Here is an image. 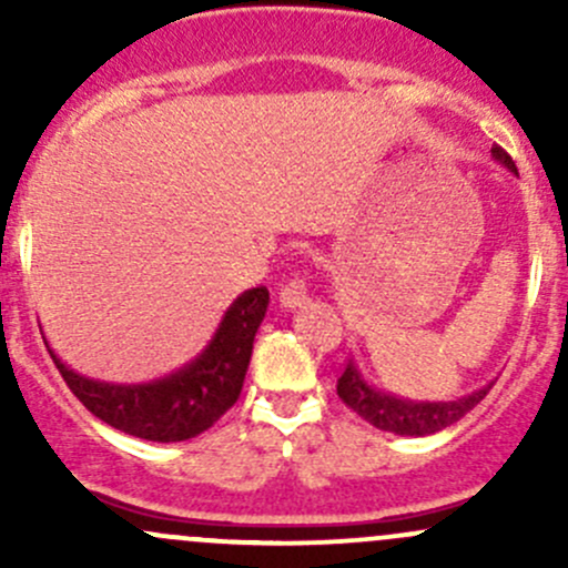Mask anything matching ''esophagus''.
I'll list each match as a JSON object with an SVG mask.
<instances>
[{
    "mask_svg": "<svg viewBox=\"0 0 568 568\" xmlns=\"http://www.w3.org/2000/svg\"><path fill=\"white\" fill-rule=\"evenodd\" d=\"M307 302V280L305 277H291L288 283L280 288V305L288 307V311H296Z\"/></svg>",
    "mask_w": 568,
    "mask_h": 568,
    "instance_id": "34e87169",
    "label": "esophagus"
}]
</instances>
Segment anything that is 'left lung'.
Masks as SVG:
<instances>
[{"mask_svg":"<svg viewBox=\"0 0 568 568\" xmlns=\"http://www.w3.org/2000/svg\"><path fill=\"white\" fill-rule=\"evenodd\" d=\"M491 156L500 164H506L511 173H517V164L511 162L506 151L500 145L491 148ZM491 390V382L480 390L464 395L456 400H406L398 395L382 393L376 387H371L363 379L359 368L354 365V359H348L346 371L337 379V395H341L343 404L352 412H357L363 420H368L371 426L382 428V432L400 434V437H426V434L443 432V428L454 426L456 420H462L475 404L486 398V393Z\"/></svg>","mask_w":568,"mask_h":568,"instance_id":"8db88e82","label":"left lung"}]
</instances>
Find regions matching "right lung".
Returning a JSON list of instances; mask_svg holds the SVG:
<instances>
[{
	"label": "right lung",
	"instance_id": "right-lung-1",
	"mask_svg": "<svg viewBox=\"0 0 568 568\" xmlns=\"http://www.w3.org/2000/svg\"><path fill=\"white\" fill-rule=\"evenodd\" d=\"M268 291H244L227 307L209 346L164 379L142 385H109L79 376L49 348L71 393L99 420L151 443H181L214 426L242 395L252 341L266 316Z\"/></svg>",
	"mask_w": 568,
	"mask_h": 568
}]
</instances>
